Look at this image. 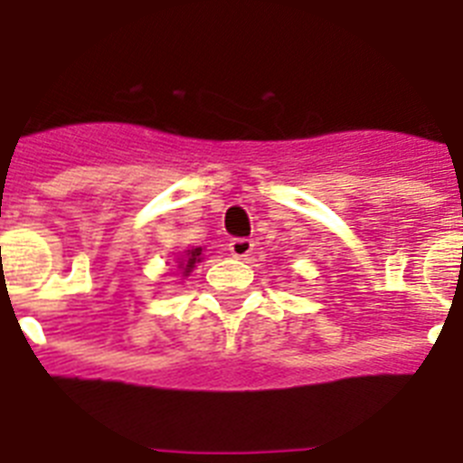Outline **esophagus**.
<instances>
[{
	"instance_id": "34e87169",
	"label": "esophagus",
	"mask_w": 463,
	"mask_h": 463,
	"mask_svg": "<svg viewBox=\"0 0 463 463\" xmlns=\"http://www.w3.org/2000/svg\"><path fill=\"white\" fill-rule=\"evenodd\" d=\"M228 250H231L232 257H238V260H245L250 254L254 252V240L250 238H232L228 242Z\"/></svg>"
}]
</instances>
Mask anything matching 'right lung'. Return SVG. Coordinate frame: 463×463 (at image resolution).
<instances>
[{
	"label": "right lung",
	"instance_id": "right-lung-1",
	"mask_svg": "<svg viewBox=\"0 0 463 463\" xmlns=\"http://www.w3.org/2000/svg\"><path fill=\"white\" fill-rule=\"evenodd\" d=\"M199 254H202V247H196V250H187V269H184V271H189V269L194 267L196 261H199Z\"/></svg>",
	"mask_w": 463,
	"mask_h": 463
}]
</instances>
